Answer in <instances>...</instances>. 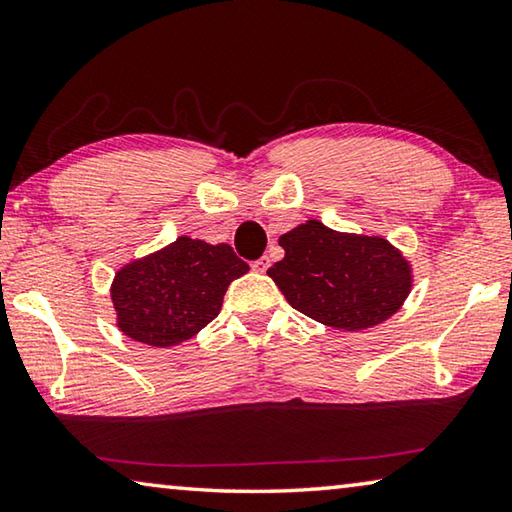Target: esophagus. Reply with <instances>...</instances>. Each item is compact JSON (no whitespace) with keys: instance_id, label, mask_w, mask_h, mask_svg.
<instances>
[{"instance_id":"esophagus-1","label":"esophagus","mask_w":512,"mask_h":512,"mask_svg":"<svg viewBox=\"0 0 512 512\" xmlns=\"http://www.w3.org/2000/svg\"><path fill=\"white\" fill-rule=\"evenodd\" d=\"M268 266H271V259H268V257L264 255V257L255 259V262H253V271H257V273H264Z\"/></svg>"}]
</instances>
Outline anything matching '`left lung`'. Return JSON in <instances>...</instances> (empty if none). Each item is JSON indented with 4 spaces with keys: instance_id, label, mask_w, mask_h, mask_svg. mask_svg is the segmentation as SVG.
<instances>
[{
    "instance_id": "1",
    "label": "left lung",
    "mask_w": 512,
    "mask_h": 512,
    "mask_svg": "<svg viewBox=\"0 0 512 512\" xmlns=\"http://www.w3.org/2000/svg\"><path fill=\"white\" fill-rule=\"evenodd\" d=\"M280 246L284 257L268 275L293 309L327 327H375L411 293V264L384 237L336 232L309 219L282 235Z\"/></svg>"
}]
</instances>
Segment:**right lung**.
<instances>
[{"mask_svg":"<svg viewBox=\"0 0 512 512\" xmlns=\"http://www.w3.org/2000/svg\"><path fill=\"white\" fill-rule=\"evenodd\" d=\"M246 273L228 244L178 237L119 268L110 287L117 327L153 348L180 345L219 316L230 282Z\"/></svg>","mask_w":512,"mask_h":512,"instance_id":"right-lung-1","label":"right lung"}]
</instances>
